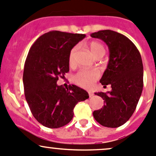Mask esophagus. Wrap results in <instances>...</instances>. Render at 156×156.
Returning a JSON list of instances; mask_svg holds the SVG:
<instances>
[{
  "label": "esophagus",
  "instance_id": "1",
  "mask_svg": "<svg viewBox=\"0 0 156 156\" xmlns=\"http://www.w3.org/2000/svg\"><path fill=\"white\" fill-rule=\"evenodd\" d=\"M89 95L90 98H91V97H93V96H94V94H93L92 92H89Z\"/></svg>",
  "mask_w": 156,
  "mask_h": 156
}]
</instances>
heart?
<instances>
[{
    "instance_id": "heart-1",
    "label": "heart",
    "mask_w": 156,
    "mask_h": 156,
    "mask_svg": "<svg viewBox=\"0 0 156 156\" xmlns=\"http://www.w3.org/2000/svg\"><path fill=\"white\" fill-rule=\"evenodd\" d=\"M77 46H73L70 50L68 56V64L70 67L76 65V54L77 52ZM89 49L91 55L96 59L101 58L105 54V48L97 41H91L89 43ZM99 72L97 70H80L74 76V80L81 87L90 89L92 87L94 82L99 78Z\"/></svg>"
}]
</instances>
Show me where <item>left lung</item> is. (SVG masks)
Here are the masks:
<instances>
[{
	"instance_id": "left-lung-1",
	"label": "left lung",
	"mask_w": 156,
	"mask_h": 156,
	"mask_svg": "<svg viewBox=\"0 0 156 156\" xmlns=\"http://www.w3.org/2000/svg\"><path fill=\"white\" fill-rule=\"evenodd\" d=\"M108 46L110 59L100 83L111 86L110 91L96 92L104 105L93 112L94 119L107 128H117L131 118L144 87V67L140 52L128 37L111 30L91 34Z\"/></svg>"
}]
</instances>
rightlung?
<instances>
[{
	"mask_svg": "<svg viewBox=\"0 0 156 156\" xmlns=\"http://www.w3.org/2000/svg\"><path fill=\"white\" fill-rule=\"evenodd\" d=\"M85 37L52 30L30 47L24 67V91L31 113L43 126L58 128L67 125L73 119L76 104L89 98L87 91L75 85H57L58 77L69 71L70 50Z\"/></svg>",
	"mask_w": 156,
	"mask_h": 156,
	"instance_id": "obj_1",
	"label": "right lung"
}]
</instances>
